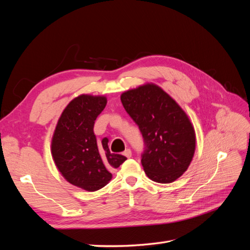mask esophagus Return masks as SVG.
<instances>
[{"label": "esophagus", "mask_w": 250, "mask_h": 250, "mask_svg": "<svg viewBox=\"0 0 250 250\" xmlns=\"http://www.w3.org/2000/svg\"><path fill=\"white\" fill-rule=\"evenodd\" d=\"M126 157H128V158H129V157H131V155H132V152H131V150L130 149H126L125 151H124V153H123Z\"/></svg>", "instance_id": "obj_1"}]
</instances>
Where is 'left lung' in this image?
I'll return each mask as SVG.
<instances>
[{
    "label": "left lung",
    "mask_w": 250,
    "mask_h": 250,
    "mask_svg": "<svg viewBox=\"0 0 250 250\" xmlns=\"http://www.w3.org/2000/svg\"><path fill=\"white\" fill-rule=\"evenodd\" d=\"M121 101L145 141L142 165L147 176L160 184L175 181L188 170L196 148L195 129L186 111L151 82L122 93Z\"/></svg>",
    "instance_id": "1"
}]
</instances>
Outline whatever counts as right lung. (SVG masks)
<instances>
[{"mask_svg":"<svg viewBox=\"0 0 250 250\" xmlns=\"http://www.w3.org/2000/svg\"><path fill=\"white\" fill-rule=\"evenodd\" d=\"M106 103L105 96L82 94L74 98L60 115L52 137L56 168L67 183L87 192L106 186L112 178L110 171L127 160L110 153L107 138L97 142L94 124Z\"/></svg>","mask_w":250,"mask_h":250,"instance_id":"add662e5","label":"right lung"}]
</instances>
